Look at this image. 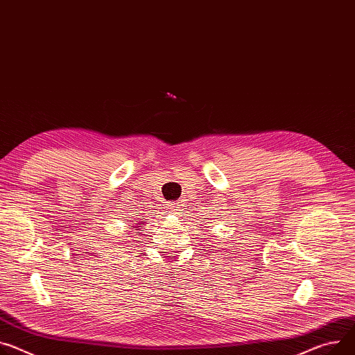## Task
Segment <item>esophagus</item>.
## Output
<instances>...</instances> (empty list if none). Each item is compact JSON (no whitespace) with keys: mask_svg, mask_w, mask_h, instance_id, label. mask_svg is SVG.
<instances>
[{"mask_svg":"<svg viewBox=\"0 0 355 355\" xmlns=\"http://www.w3.org/2000/svg\"><path fill=\"white\" fill-rule=\"evenodd\" d=\"M169 211L171 213H173V214H179L180 211H182V205H179V203H169Z\"/></svg>","mask_w":355,"mask_h":355,"instance_id":"obj_1","label":"esophagus"}]
</instances>
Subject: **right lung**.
I'll list each match as a JSON object with an SVG mask.
<instances>
[{"mask_svg":"<svg viewBox=\"0 0 355 355\" xmlns=\"http://www.w3.org/2000/svg\"><path fill=\"white\" fill-rule=\"evenodd\" d=\"M141 220H144V219H141ZM141 220H133V222H136V223H135V227H136V230H139V227H141L139 225H142V222H141Z\"/></svg>","mask_w":355,"mask_h":355,"instance_id":"right-lung-1","label":"right lung"}]
</instances>
